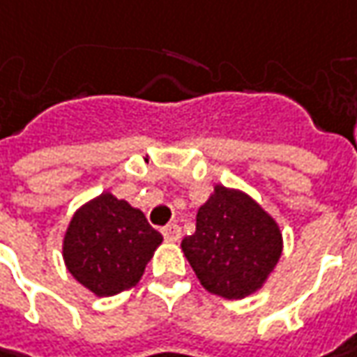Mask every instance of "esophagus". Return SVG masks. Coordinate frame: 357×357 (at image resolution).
I'll return each instance as SVG.
<instances>
[{
	"label": "esophagus",
	"instance_id": "esophagus-1",
	"mask_svg": "<svg viewBox=\"0 0 357 357\" xmlns=\"http://www.w3.org/2000/svg\"><path fill=\"white\" fill-rule=\"evenodd\" d=\"M162 233H164V239L169 241V243H178V241L181 239V229H179V225H176V223L166 225V227L162 229Z\"/></svg>",
	"mask_w": 357,
	"mask_h": 357
}]
</instances>
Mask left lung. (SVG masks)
I'll return each instance as SVG.
<instances>
[{"mask_svg": "<svg viewBox=\"0 0 357 357\" xmlns=\"http://www.w3.org/2000/svg\"><path fill=\"white\" fill-rule=\"evenodd\" d=\"M181 249L209 292L245 298L273 273L282 235L275 219L249 195L215 185L197 211L195 233L181 241Z\"/></svg>", "mask_w": 357, "mask_h": 357, "instance_id": "8db88e82", "label": "left lung"}]
</instances>
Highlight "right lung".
Returning a JSON list of instances; mask_svg holds the SVG:
<instances>
[{"instance_id": "1", "label": "right lung", "mask_w": 357, "mask_h": 357, "mask_svg": "<svg viewBox=\"0 0 357 357\" xmlns=\"http://www.w3.org/2000/svg\"><path fill=\"white\" fill-rule=\"evenodd\" d=\"M160 243L162 235L140 209L102 193L70 219L63 257L82 287L96 296H112L140 280Z\"/></svg>"}]
</instances>
